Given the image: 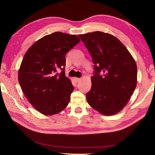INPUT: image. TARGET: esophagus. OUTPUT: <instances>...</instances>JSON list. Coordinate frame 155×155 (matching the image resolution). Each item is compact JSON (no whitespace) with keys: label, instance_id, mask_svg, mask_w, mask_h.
Masks as SVG:
<instances>
[{"label":"esophagus","instance_id":"esophagus-1","mask_svg":"<svg viewBox=\"0 0 155 155\" xmlns=\"http://www.w3.org/2000/svg\"><path fill=\"white\" fill-rule=\"evenodd\" d=\"M74 79H75V81H76V82H79V81L81 80V78H74Z\"/></svg>","mask_w":155,"mask_h":155}]
</instances>
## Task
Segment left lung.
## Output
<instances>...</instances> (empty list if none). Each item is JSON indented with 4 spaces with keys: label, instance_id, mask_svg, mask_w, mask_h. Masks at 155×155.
<instances>
[{
    "label": "left lung",
    "instance_id": "left-lung-1",
    "mask_svg": "<svg viewBox=\"0 0 155 155\" xmlns=\"http://www.w3.org/2000/svg\"><path fill=\"white\" fill-rule=\"evenodd\" d=\"M94 64L88 104L101 114L118 113L137 87V67L121 42L109 34L94 31L79 35Z\"/></svg>",
    "mask_w": 155,
    "mask_h": 155
}]
</instances>
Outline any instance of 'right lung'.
<instances>
[{
	"mask_svg": "<svg viewBox=\"0 0 155 155\" xmlns=\"http://www.w3.org/2000/svg\"><path fill=\"white\" fill-rule=\"evenodd\" d=\"M79 41L76 35L55 32L35 42L25 54L18 82L28 100L41 113L57 114L68 105L74 87L65 76L66 54Z\"/></svg>",
	"mask_w": 155,
	"mask_h": 155,
	"instance_id": "add662e5",
	"label": "right lung"
}]
</instances>
